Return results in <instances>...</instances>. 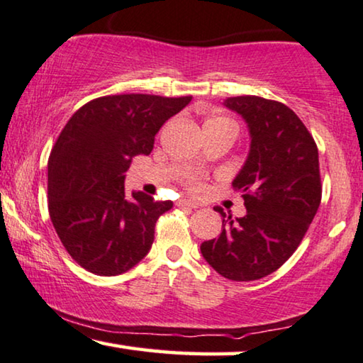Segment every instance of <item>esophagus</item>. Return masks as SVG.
<instances>
[{
    "label": "esophagus",
    "instance_id": "esophagus-1",
    "mask_svg": "<svg viewBox=\"0 0 363 363\" xmlns=\"http://www.w3.org/2000/svg\"><path fill=\"white\" fill-rule=\"evenodd\" d=\"M177 206H182V208H198V203L188 201V200H178L177 201Z\"/></svg>",
    "mask_w": 363,
    "mask_h": 363
}]
</instances>
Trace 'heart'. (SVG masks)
<instances>
[{
    "label": "heart",
    "mask_w": 363,
    "mask_h": 363,
    "mask_svg": "<svg viewBox=\"0 0 363 363\" xmlns=\"http://www.w3.org/2000/svg\"><path fill=\"white\" fill-rule=\"evenodd\" d=\"M206 123H233V122L228 121V118L218 117V118H211V121H208ZM186 185H188V188H190V190H193V191H200V190H201V182L198 180L196 177H190V178H188Z\"/></svg>",
    "instance_id": "heart-1"
}]
</instances>
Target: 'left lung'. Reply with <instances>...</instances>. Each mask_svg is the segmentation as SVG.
Masks as SVG:
<instances>
[{
    "mask_svg": "<svg viewBox=\"0 0 363 363\" xmlns=\"http://www.w3.org/2000/svg\"><path fill=\"white\" fill-rule=\"evenodd\" d=\"M225 106L247 123L251 148L233 188L246 215L223 208L221 235L200 250L218 274L256 281L284 264L301 245L320 205L319 152L304 123L284 104L257 96L228 97Z\"/></svg>",
    "mask_w": 363,
    "mask_h": 363,
    "instance_id": "8db88e82",
    "label": "left lung"
}]
</instances>
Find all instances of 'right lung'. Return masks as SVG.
Here are the masks:
<instances>
[{"label": "right lung", "instance_id": "obj_1", "mask_svg": "<svg viewBox=\"0 0 363 363\" xmlns=\"http://www.w3.org/2000/svg\"><path fill=\"white\" fill-rule=\"evenodd\" d=\"M191 96L121 94L94 99L69 118L48 163V208L62 246L84 269L117 276L150 251L155 223L172 210L133 191L125 172L133 157L148 155L157 132L186 107Z\"/></svg>", "mask_w": 363, "mask_h": 363}]
</instances>
